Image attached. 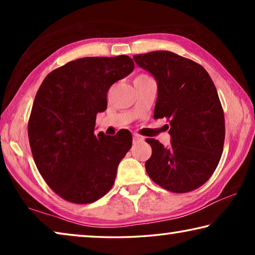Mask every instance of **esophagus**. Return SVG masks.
Instances as JSON below:
<instances>
[{"mask_svg":"<svg viewBox=\"0 0 255 255\" xmlns=\"http://www.w3.org/2000/svg\"><path fill=\"white\" fill-rule=\"evenodd\" d=\"M141 140H144L143 136L138 135V133H133V141H135V143H138V141H141Z\"/></svg>","mask_w":255,"mask_h":255,"instance_id":"34e87169","label":"esophagus"}]
</instances>
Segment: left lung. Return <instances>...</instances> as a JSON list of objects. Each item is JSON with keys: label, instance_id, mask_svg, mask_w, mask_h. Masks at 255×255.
<instances>
[{"label": "left lung", "instance_id": "8db88e82", "mask_svg": "<svg viewBox=\"0 0 255 255\" xmlns=\"http://www.w3.org/2000/svg\"><path fill=\"white\" fill-rule=\"evenodd\" d=\"M133 60L156 81L154 118L170 119L169 147L146 139L152 146L146 172L169 191H192L214 173L225 140V119L214 82L199 64L172 51L135 55Z\"/></svg>", "mask_w": 255, "mask_h": 255}]
</instances>
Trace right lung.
Here are the masks:
<instances>
[{"mask_svg":"<svg viewBox=\"0 0 255 255\" xmlns=\"http://www.w3.org/2000/svg\"><path fill=\"white\" fill-rule=\"evenodd\" d=\"M133 67L126 55L79 58L49 73L38 90L28 124L30 147L38 171L63 199L90 204L114 185L132 137L96 136L94 127L110 86Z\"/></svg>","mask_w":255,"mask_h":255,"instance_id":"1","label":"right lung"}]
</instances>
